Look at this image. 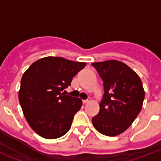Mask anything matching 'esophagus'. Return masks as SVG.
Here are the masks:
<instances>
[{"label": "esophagus", "mask_w": 161, "mask_h": 161, "mask_svg": "<svg viewBox=\"0 0 161 161\" xmlns=\"http://www.w3.org/2000/svg\"><path fill=\"white\" fill-rule=\"evenodd\" d=\"M88 103V100H83V104H85V103Z\"/></svg>", "instance_id": "obj_1"}]
</instances>
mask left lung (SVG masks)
<instances>
[{
	"instance_id": "left-lung-1",
	"label": "left lung",
	"mask_w": 161,
	"mask_h": 161,
	"mask_svg": "<svg viewBox=\"0 0 161 161\" xmlns=\"http://www.w3.org/2000/svg\"><path fill=\"white\" fill-rule=\"evenodd\" d=\"M103 82L99 112L92 119L102 135L117 136L132 125L142 108L145 90L140 77L125 63L108 60L92 63Z\"/></svg>"
}]
</instances>
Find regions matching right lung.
I'll list each match as a JSON object with an SVG mask.
<instances>
[{"mask_svg": "<svg viewBox=\"0 0 161 161\" xmlns=\"http://www.w3.org/2000/svg\"><path fill=\"white\" fill-rule=\"evenodd\" d=\"M86 64L46 57L34 62L23 73L19 102L28 125L41 137L57 139L70 130L83 102L62 92Z\"/></svg>", "mask_w": 161, "mask_h": 161, "instance_id": "add662e5", "label": "right lung"}]
</instances>
